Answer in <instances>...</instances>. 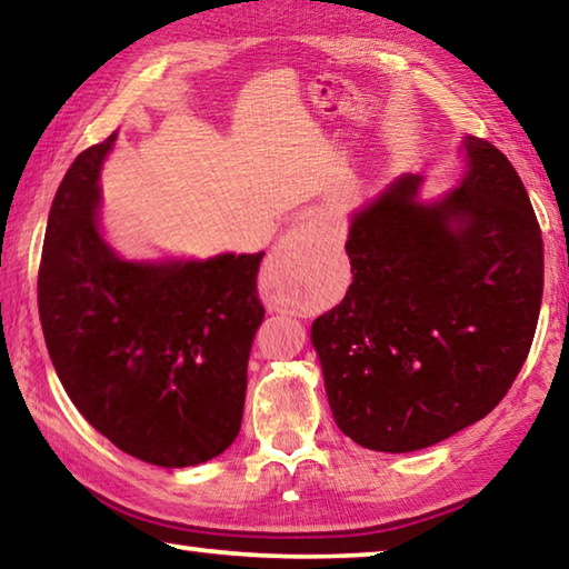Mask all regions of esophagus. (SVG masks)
I'll list each match as a JSON object with an SVG mask.
<instances>
[{
	"label": "esophagus",
	"mask_w": 569,
	"mask_h": 569,
	"mask_svg": "<svg viewBox=\"0 0 569 569\" xmlns=\"http://www.w3.org/2000/svg\"><path fill=\"white\" fill-rule=\"evenodd\" d=\"M316 243H319V230L311 223L293 226L281 236V240H278L276 248L271 250V256H268V263L261 278L263 291L271 296V301L276 298L278 286L286 283L288 278H293L296 273H301L306 263L311 261Z\"/></svg>",
	"instance_id": "esophagus-1"
}]
</instances>
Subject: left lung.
<instances>
[{"mask_svg": "<svg viewBox=\"0 0 569 569\" xmlns=\"http://www.w3.org/2000/svg\"><path fill=\"white\" fill-rule=\"evenodd\" d=\"M459 186L403 172L351 213L353 283L311 326L326 397L356 445L403 455L485 419L512 387L542 306V233L492 142L465 134Z\"/></svg>", "mask_w": 569, "mask_h": 569, "instance_id": "1", "label": "left lung"}]
</instances>
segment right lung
<instances>
[{
    "label": "right lung",
    "mask_w": 569,
    "mask_h": 569,
    "mask_svg": "<svg viewBox=\"0 0 569 569\" xmlns=\"http://www.w3.org/2000/svg\"><path fill=\"white\" fill-rule=\"evenodd\" d=\"M114 140L80 152L52 200L37 281L47 351L77 411L124 455L196 467L240 431L263 321V250L120 256L100 216V170Z\"/></svg>",
    "instance_id": "1"
}]
</instances>
